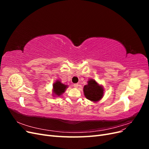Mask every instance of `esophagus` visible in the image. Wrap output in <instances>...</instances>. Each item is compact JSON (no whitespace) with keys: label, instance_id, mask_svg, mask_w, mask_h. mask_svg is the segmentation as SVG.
Returning <instances> with one entry per match:
<instances>
[{"label":"esophagus","instance_id":"1","mask_svg":"<svg viewBox=\"0 0 149 149\" xmlns=\"http://www.w3.org/2000/svg\"><path fill=\"white\" fill-rule=\"evenodd\" d=\"M73 86L74 87V88H78V83H75V84H73Z\"/></svg>","mask_w":149,"mask_h":149}]
</instances>
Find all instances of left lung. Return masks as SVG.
<instances>
[{"label": "left lung", "instance_id": "8db88e82", "mask_svg": "<svg viewBox=\"0 0 149 149\" xmlns=\"http://www.w3.org/2000/svg\"><path fill=\"white\" fill-rule=\"evenodd\" d=\"M83 91L85 97L88 100L93 102L100 101L102 97L104 94L102 87L93 79H89L88 84L84 86Z\"/></svg>", "mask_w": 149, "mask_h": 149}]
</instances>
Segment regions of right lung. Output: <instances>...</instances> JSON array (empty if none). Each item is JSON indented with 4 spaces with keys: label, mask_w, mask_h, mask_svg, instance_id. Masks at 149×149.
<instances>
[{
    "label": "right lung",
    "mask_w": 149,
    "mask_h": 149,
    "mask_svg": "<svg viewBox=\"0 0 149 149\" xmlns=\"http://www.w3.org/2000/svg\"><path fill=\"white\" fill-rule=\"evenodd\" d=\"M67 87H68L67 85L61 83L60 81L58 80L56 81L53 84V92L54 93L53 94L56 95V96H59L61 95V94L65 91Z\"/></svg>",
    "instance_id": "1"
}]
</instances>
